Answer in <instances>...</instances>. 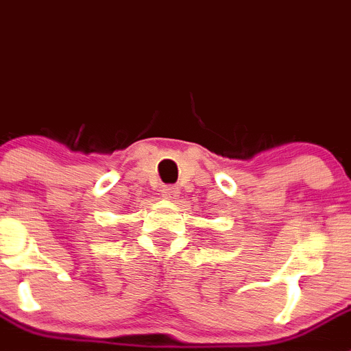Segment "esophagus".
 Instances as JSON below:
<instances>
[{
	"instance_id": "esophagus-1",
	"label": "esophagus",
	"mask_w": 351,
	"mask_h": 351,
	"mask_svg": "<svg viewBox=\"0 0 351 351\" xmlns=\"http://www.w3.org/2000/svg\"><path fill=\"white\" fill-rule=\"evenodd\" d=\"M178 193H180V189L176 185H168L162 189V197H165V199H176Z\"/></svg>"
}]
</instances>
